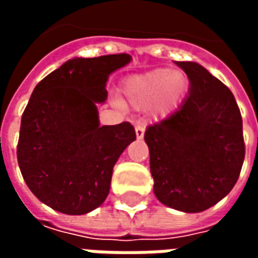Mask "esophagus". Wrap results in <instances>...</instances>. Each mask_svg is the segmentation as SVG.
<instances>
[{
  "label": "esophagus",
  "mask_w": 258,
  "mask_h": 258,
  "mask_svg": "<svg viewBox=\"0 0 258 258\" xmlns=\"http://www.w3.org/2000/svg\"><path fill=\"white\" fill-rule=\"evenodd\" d=\"M135 134H137V138L141 140V138L144 137V134H145V128H144L142 125H140V124H138V125H135Z\"/></svg>",
  "instance_id": "obj_1"
}]
</instances>
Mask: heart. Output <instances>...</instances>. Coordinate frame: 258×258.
<instances>
[{"instance_id": "heart-1", "label": "heart", "mask_w": 258, "mask_h": 258, "mask_svg": "<svg viewBox=\"0 0 258 258\" xmlns=\"http://www.w3.org/2000/svg\"><path fill=\"white\" fill-rule=\"evenodd\" d=\"M188 77L173 69H157L131 77L124 83V95L134 106L155 102L156 112L167 113L178 106L188 91Z\"/></svg>"}]
</instances>
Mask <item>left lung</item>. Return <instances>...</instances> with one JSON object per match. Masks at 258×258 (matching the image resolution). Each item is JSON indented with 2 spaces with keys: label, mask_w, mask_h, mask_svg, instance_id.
<instances>
[{
  "label": "left lung",
  "mask_w": 258,
  "mask_h": 258,
  "mask_svg": "<svg viewBox=\"0 0 258 258\" xmlns=\"http://www.w3.org/2000/svg\"><path fill=\"white\" fill-rule=\"evenodd\" d=\"M190 83L177 112L149 125L153 190L163 205L199 213L218 203L236 184L244 160L242 116L235 96L195 62H175Z\"/></svg>",
  "instance_id": "1"
}]
</instances>
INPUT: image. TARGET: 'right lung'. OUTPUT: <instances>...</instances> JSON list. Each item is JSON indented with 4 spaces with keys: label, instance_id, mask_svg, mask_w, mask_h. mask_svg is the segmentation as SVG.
Segmentation results:
<instances>
[{
    "label": "right lung",
    "instance_id": "obj_1",
    "mask_svg": "<svg viewBox=\"0 0 258 258\" xmlns=\"http://www.w3.org/2000/svg\"><path fill=\"white\" fill-rule=\"evenodd\" d=\"M128 53L70 59L42 79L22 114L18 163L42 203L64 214L92 211L106 199L113 167L137 138L128 121L99 125L96 103L109 74Z\"/></svg>",
    "mask_w": 258,
    "mask_h": 258
}]
</instances>
